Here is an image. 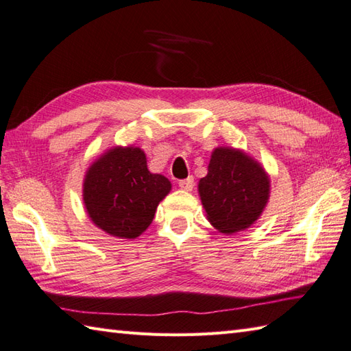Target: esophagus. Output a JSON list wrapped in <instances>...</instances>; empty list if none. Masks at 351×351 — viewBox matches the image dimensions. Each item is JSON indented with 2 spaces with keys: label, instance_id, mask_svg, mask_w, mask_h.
Listing matches in <instances>:
<instances>
[{
  "label": "esophagus",
  "instance_id": "esophagus-1",
  "mask_svg": "<svg viewBox=\"0 0 351 351\" xmlns=\"http://www.w3.org/2000/svg\"><path fill=\"white\" fill-rule=\"evenodd\" d=\"M178 187L186 192H191L193 189V177H187V178H184V180L178 182Z\"/></svg>",
  "mask_w": 351,
  "mask_h": 351
}]
</instances>
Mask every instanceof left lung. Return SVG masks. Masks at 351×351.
<instances>
[{
	"mask_svg": "<svg viewBox=\"0 0 351 351\" xmlns=\"http://www.w3.org/2000/svg\"><path fill=\"white\" fill-rule=\"evenodd\" d=\"M198 193L210 223L221 234H237L261 217L269 201L271 180L261 162L241 149L216 147Z\"/></svg>",
	"mask_w": 351,
	"mask_h": 351,
	"instance_id": "left-lung-1",
	"label": "left lung"
}]
</instances>
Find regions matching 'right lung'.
<instances>
[{
	"instance_id": "add662e5",
	"label": "right lung",
	"mask_w": 351,
	"mask_h": 351,
	"mask_svg": "<svg viewBox=\"0 0 351 351\" xmlns=\"http://www.w3.org/2000/svg\"><path fill=\"white\" fill-rule=\"evenodd\" d=\"M171 191L165 176L147 168L140 147L116 146L92 162L83 180V204L92 223L116 238L134 240L146 230Z\"/></svg>"
}]
</instances>
